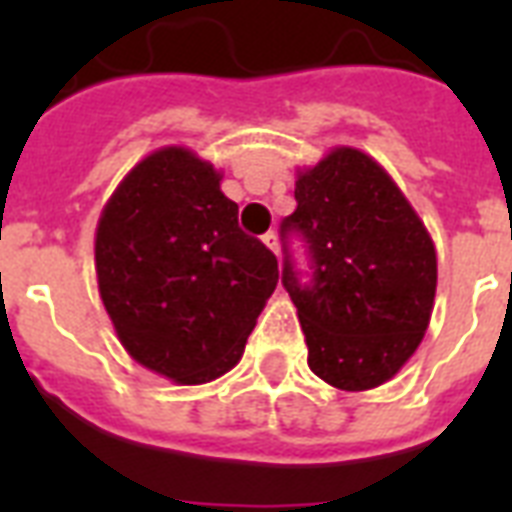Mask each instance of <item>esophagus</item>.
I'll return each instance as SVG.
<instances>
[{"instance_id":"34e87169","label":"esophagus","mask_w":512,"mask_h":512,"mask_svg":"<svg viewBox=\"0 0 512 512\" xmlns=\"http://www.w3.org/2000/svg\"><path fill=\"white\" fill-rule=\"evenodd\" d=\"M263 241H265V247L271 249L273 255H279V236H276V233L268 231V233H265V236H263Z\"/></svg>"}]
</instances>
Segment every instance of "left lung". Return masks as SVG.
Wrapping results in <instances>:
<instances>
[{"label":"left lung","mask_w":512,"mask_h":512,"mask_svg":"<svg viewBox=\"0 0 512 512\" xmlns=\"http://www.w3.org/2000/svg\"><path fill=\"white\" fill-rule=\"evenodd\" d=\"M281 220L284 271L308 345V366L340 390H369L409 361L436 297V249L425 225L372 156L335 148L295 183ZM300 235L312 257L303 280L288 255Z\"/></svg>","instance_id":"left-lung-1"}]
</instances>
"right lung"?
<instances>
[{"instance_id":"add662e5","label":"right lung","mask_w":512,"mask_h":512,"mask_svg":"<svg viewBox=\"0 0 512 512\" xmlns=\"http://www.w3.org/2000/svg\"><path fill=\"white\" fill-rule=\"evenodd\" d=\"M98 289L138 364L199 385L239 364L279 260L239 228L220 172L162 148L124 177L98 220Z\"/></svg>"}]
</instances>
